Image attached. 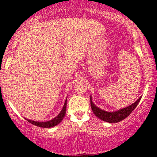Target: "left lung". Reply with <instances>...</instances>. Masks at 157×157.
Listing matches in <instances>:
<instances>
[{
  "label": "left lung",
  "instance_id": "1",
  "mask_svg": "<svg viewBox=\"0 0 157 157\" xmlns=\"http://www.w3.org/2000/svg\"><path fill=\"white\" fill-rule=\"evenodd\" d=\"M142 96H140L134 104L129 106L125 107V108L119 109L117 111H106L104 109H101L94 104V103L92 101V97L90 96V100H91V106L92 111L94 114L97 117L98 119H101L102 121L109 122V123H117L126 119L133 111L136 108L137 105L139 104L141 98Z\"/></svg>",
  "mask_w": 157,
  "mask_h": 157
}]
</instances>
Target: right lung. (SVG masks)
<instances>
[{"label": "right lung", "instance_id": "right-lung-1", "mask_svg": "<svg viewBox=\"0 0 157 157\" xmlns=\"http://www.w3.org/2000/svg\"><path fill=\"white\" fill-rule=\"evenodd\" d=\"M66 103H67V98H66L65 102H64L63 106L62 108L61 111H60V113L58 114L56 117L53 119L49 120V121H33V120L31 119H28L26 118H25V119L26 120L33 125L39 126V127H42V128H51L53 126H55L58 125V124H60L62 120H63V117H65L66 114Z\"/></svg>", "mask_w": 157, "mask_h": 157}]
</instances>
